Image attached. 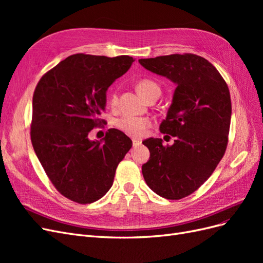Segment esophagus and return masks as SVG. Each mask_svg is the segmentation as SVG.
Listing matches in <instances>:
<instances>
[{
    "label": "esophagus",
    "mask_w": 263,
    "mask_h": 263,
    "mask_svg": "<svg viewBox=\"0 0 263 263\" xmlns=\"http://www.w3.org/2000/svg\"><path fill=\"white\" fill-rule=\"evenodd\" d=\"M141 145V141L138 139H133V147H138Z\"/></svg>",
    "instance_id": "obj_1"
}]
</instances>
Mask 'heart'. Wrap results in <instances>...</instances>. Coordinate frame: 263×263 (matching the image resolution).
<instances>
[{
    "mask_svg": "<svg viewBox=\"0 0 263 263\" xmlns=\"http://www.w3.org/2000/svg\"><path fill=\"white\" fill-rule=\"evenodd\" d=\"M136 89L140 94V97L144 99L151 92L160 91V87H159L157 83L151 80H147V79L139 81L136 85ZM109 103L112 106H115L117 104V95L115 93L110 95ZM114 125L117 129L123 132L126 135H128V136L139 138L144 136L147 128L151 125V122L149 118L146 117L125 115L117 118L114 122Z\"/></svg>",
    "mask_w": 263,
    "mask_h": 263,
    "instance_id": "b5f03b06",
    "label": "heart"
}]
</instances>
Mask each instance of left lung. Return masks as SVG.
Wrapping results in <instances>:
<instances>
[{
    "label": "left lung",
    "mask_w": 263,
    "mask_h": 263,
    "mask_svg": "<svg viewBox=\"0 0 263 263\" xmlns=\"http://www.w3.org/2000/svg\"><path fill=\"white\" fill-rule=\"evenodd\" d=\"M153 73L177 85L160 132L176 137L142 142L150 151L142 176L155 193L166 200L192 194L208 180L224 156L232 117L228 86L211 62L193 53L139 59Z\"/></svg>",
    "instance_id": "1"
}]
</instances>
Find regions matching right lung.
<instances>
[{
  "label": "right lung",
  "mask_w": 263,
  "mask_h": 263,
  "mask_svg": "<svg viewBox=\"0 0 263 263\" xmlns=\"http://www.w3.org/2000/svg\"><path fill=\"white\" fill-rule=\"evenodd\" d=\"M134 61L129 55L72 54L36 86L31 144L54 187L71 201L90 204L104 196L133 146L118 129H108L102 140H90L89 133L101 123L107 89Z\"/></svg>",
  "instance_id": "1"
}]
</instances>
